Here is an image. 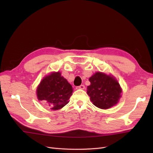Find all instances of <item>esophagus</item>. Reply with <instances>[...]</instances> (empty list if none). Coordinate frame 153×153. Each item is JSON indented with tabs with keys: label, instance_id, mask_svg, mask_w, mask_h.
<instances>
[{
	"label": "esophagus",
	"instance_id": "esophagus-1",
	"mask_svg": "<svg viewBox=\"0 0 153 153\" xmlns=\"http://www.w3.org/2000/svg\"><path fill=\"white\" fill-rule=\"evenodd\" d=\"M77 89H85V85H81L80 86L76 87Z\"/></svg>",
	"mask_w": 153,
	"mask_h": 153
}]
</instances>
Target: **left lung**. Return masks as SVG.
I'll list each match as a JSON object with an SVG mask.
<instances>
[{"mask_svg": "<svg viewBox=\"0 0 153 153\" xmlns=\"http://www.w3.org/2000/svg\"><path fill=\"white\" fill-rule=\"evenodd\" d=\"M91 85L87 87V94L96 106L107 109L117 104L121 97V89L114 78L97 72L89 78Z\"/></svg>", "mask_w": 153, "mask_h": 153, "instance_id": "obj_1", "label": "left lung"}]
</instances>
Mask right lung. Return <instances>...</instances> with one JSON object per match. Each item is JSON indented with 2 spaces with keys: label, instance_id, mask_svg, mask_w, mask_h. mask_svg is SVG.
I'll use <instances>...</instances> for the list:
<instances>
[{
  "label": "right lung",
  "instance_id": "obj_1",
  "mask_svg": "<svg viewBox=\"0 0 153 153\" xmlns=\"http://www.w3.org/2000/svg\"><path fill=\"white\" fill-rule=\"evenodd\" d=\"M72 92V86L61 76V73L57 72L43 78L37 89V96L39 101L48 104L52 107L51 109L55 110L62 108L68 103Z\"/></svg>",
  "mask_w": 153,
  "mask_h": 153
}]
</instances>
